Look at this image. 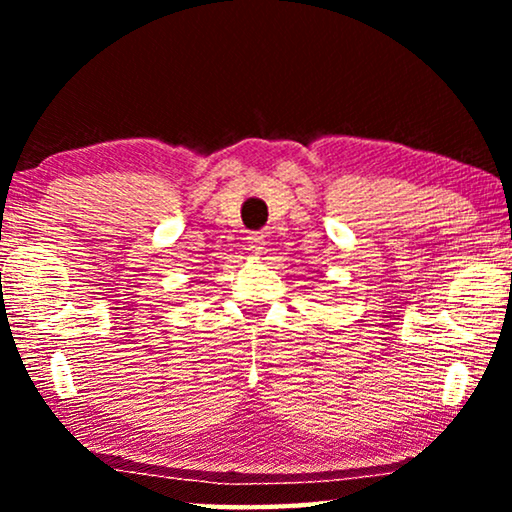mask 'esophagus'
I'll list each match as a JSON object with an SVG mask.
<instances>
[{
  "label": "esophagus",
  "instance_id": "obj_1",
  "mask_svg": "<svg viewBox=\"0 0 512 512\" xmlns=\"http://www.w3.org/2000/svg\"><path fill=\"white\" fill-rule=\"evenodd\" d=\"M266 241L262 235H257V232H253V235H248V250H253L255 255H259L264 250Z\"/></svg>",
  "mask_w": 512,
  "mask_h": 512
}]
</instances>
